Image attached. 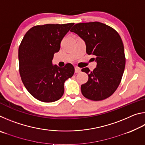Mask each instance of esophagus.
Wrapping results in <instances>:
<instances>
[{"label": "esophagus", "instance_id": "1", "mask_svg": "<svg viewBox=\"0 0 145 145\" xmlns=\"http://www.w3.org/2000/svg\"><path fill=\"white\" fill-rule=\"evenodd\" d=\"M80 71H81V69H80V68H78L77 67H75V73H79V72H80Z\"/></svg>", "mask_w": 145, "mask_h": 145}]
</instances>
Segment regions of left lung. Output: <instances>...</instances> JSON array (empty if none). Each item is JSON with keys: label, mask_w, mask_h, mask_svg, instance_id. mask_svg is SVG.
<instances>
[{"label": "left lung", "mask_w": 145, "mask_h": 145, "mask_svg": "<svg viewBox=\"0 0 145 145\" xmlns=\"http://www.w3.org/2000/svg\"><path fill=\"white\" fill-rule=\"evenodd\" d=\"M70 31L85 41L88 55L96 56L97 68L93 72L88 68L82 69L89 77L80 88L83 96L94 101L111 96L120 84L125 67L124 46L119 34L99 22L77 24Z\"/></svg>", "instance_id": "8db88e82"}]
</instances>
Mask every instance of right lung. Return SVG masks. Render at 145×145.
<instances>
[{
	"label": "right lung",
	"instance_id": "add662e5",
	"mask_svg": "<svg viewBox=\"0 0 145 145\" xmlns=\"http://www.w3.org/2000/svg\"><path fill=\"white\" fill-rule=\"evenodd\" d=\"M74 23L36 25L27 32L18 48L19 72L27 90L35 99L53 102L63 95L64 83L72 77L73 66H54L63 38Z\"/></svg>",
	"mask_w": 145,
	"mask_h": 145
}]
</instances>
